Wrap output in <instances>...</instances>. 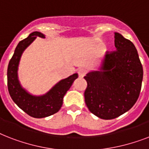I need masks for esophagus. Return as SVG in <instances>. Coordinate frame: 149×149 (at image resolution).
<instances>
[{"label":"esophagus","mask_w":149,"mask_h":149,"mask_svg":"<svg viewBox=\"0 0 149 149\" xmlns=\"http://www.w3.org/2000/svg\"><path fill=\"white\" fill-rule=\"evenodd\" d=\"M86 70H84V69H79L78 70V74H79V77L83 78V77L86 75Z\"/></svg>","instance_id":"34e87169"}]
</instances>
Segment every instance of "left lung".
<instances>
[{"mask_svg":"<svg viewBox=\"0 0 149 149\" xmlns=\"http://www.w3.org/2000/svg\"><path fill=\"white\" fill-rule=\"evenodd\" d=\"M114 45L117 50L107 52L99 71L84 77L86 106L104 120L118 118L134 106L143 79V68L134 44L115 32Z\"/></svg>","mask_w":149,"mask_h":149,"instance_id":"1","label":"left lung"}]
</instances>
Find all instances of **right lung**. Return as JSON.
Segmentation results:
<instances>
[{"label": "right lung", "mask_w": 149, "mask_h": 149, "mask_svg": "<svg viewBox=\"0 0 149 149\" xmlns=\"http://www.w3.org/2000/svg\"><path fill=\"white\" fill-rule=\"evenodd\" d=\"M36 37L45 38L39 31H34L29 37L17 44L15 53L10 58L8 67V88L13 101L29 116L36 118L49 117L57 113L63 105L65 96L72 83L78 77L77 73L62 79L48 93L42 96H34L22 88L17 78V68L20 58L24 49L33 42Z\"/></svg>", "instance_id": "1"}]
</instances>
